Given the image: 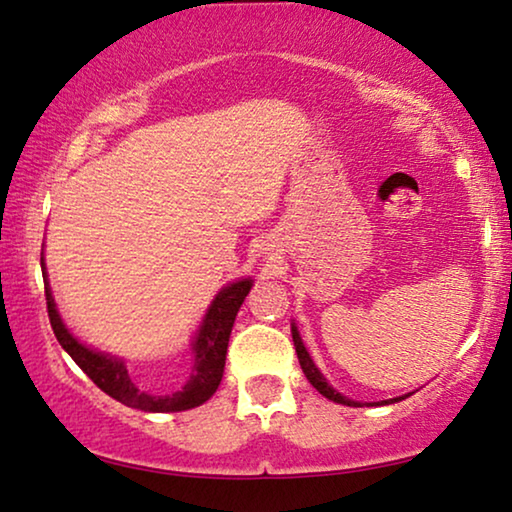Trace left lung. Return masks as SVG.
I'll use <instances>...</instances> for the list:
<instances>
[{
	"label": "left lung",
	"mask_w": 512,
	"mask_h": 512,
	"mask_svg": "<svg viewBox=\"0 0 512 512\" xmlns=\"http://www.w3.org/2000/svg\"><path fill=\"white\" fill-rule=\"evenodd\" d=\"M292 342H295V351H297L299 365H302V370H304V374H306V379L311 381V386L316 388L318 393H323L327 400H335V403H342V405H349V407H360V403H356V400H349V398H346V395L337 393L335 388H332L330 384H327L325 377H323V374H320L318 367L313 365V360H311V356H309V351L304 349L302 337H299V332H297L295 323H292ZM405 398H407V395H403V398L384 400V403H398V400H405Z\"/></svg>",
	"instance_id": "1"
}]
</instances>
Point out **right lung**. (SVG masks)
I'll use <instances>...</instances> for the list:
<instances>
[{"label":"right lung","mask_w":512,"mask_h":512,"mask_svg":"<svg viewBox=\"0 0 512 512\" xmlns=\"http://www.w3.org/2000/svg\"><path fill=\"white\" fill-rule=\"evenodd\" d=\"M42 274L46 276L44 269V257H42ZM252 288L250 278H241V281L229 283L227 288L217 292V297L210 304V309L203 318V325L196 332L192 342V370L189 374H182L180 367H163L152 377V381H180L182 384L175 388L173 393H156L149 391L147 381H140L133 372H128L124 360L109 356V353L93 351L77 342L67 330L63 318L53 302L49 281L44 283L46 290V309H49V320L53 327V335L60 342V346L70 353L74 363L84 370L95 386L107 395H112L114 400L124 403L126 407H135L142 412H185L192 407H199L206 403L217 391L222 381L224 372V360H227V346L231 327H234L236 313L241 309L245 295Z\"/></svg>","instance_id":"add662e5"}]
</instances>
